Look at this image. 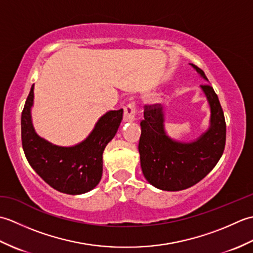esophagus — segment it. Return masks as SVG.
I'll return each instance as SVG.
<instances>
[{
    "label": "esophagus",
    "instance_id": "obj_1",
    "mask_svg": "<svg viewBox=\"0 0 253 253\" xmlns=\"http://www.w3.org/2000/svg\"><path fill=\"white\" fill-rule=\"evenodd\" d=\"M136 104L129 103L124 109V122H133L136 120Z\"/></svg>",
    "mask_w": 253,
    "mask_h": 253
}]
</instances>
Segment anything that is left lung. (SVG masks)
I'll use <instances>...</instances> for the list:
<instances>
[{"mask_svg": "<svg viewBox=\"0 0 253 253\" xmlns=\"http://www.w3.org/2000/svg\"><path fill=\"white\" fill-rule=\"evenodd\" d=\"M190 65L209 82L202 69ZM200 88L211 111L210 126L190 142L174 140L166 133L162 105H146L138 149L143 176L158 189L179 191L196 185L214 169L224 152L226 124L222 106L211 85L201 84Z\"/></svg>", "mask_w": 253, "mask_h": 253, "instance_id": "obj_1", "label": "left lung"}]
</instances>
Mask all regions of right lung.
I'll return each mask as SVG.
<instances>
[{"label": "right lung", "mask_w": 253, "mask_h": 253, "mask_svg": "<svg viewBox=\"0 0 253 253\" xmlns=\"http://www.w3.org/2000/svg\"><path fill=\"white\" fill-rule=\"evenodd\" d=\"M34 85L21 113V142L27 160L36 173L55 190L83 195L99 184L103 171V151L123 120V109L109 111L95 123L89 136L75 146H56L35 130L31 118Z\"/></svg>", "instance_id": "1"}]
</instances>
